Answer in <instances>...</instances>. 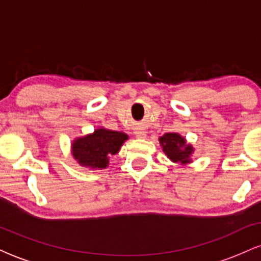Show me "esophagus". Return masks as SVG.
<instances>
[{
  "label": "esophagus",
  "instance_id": "esophagus-1",
  "mask_svg": "<svg viewBox=\"0 0 261 261\" xmlns=\"http://www.w3.org/2000/svg\"><path fill=\"white\" fill-rule=\"evenodd\" d=\"M135 135H136L137 139H145V137H146V131H142V130L135 131Z\"/></svg>",
  "mask_w": 261,
  "mask_h": 261
}]
</instances>
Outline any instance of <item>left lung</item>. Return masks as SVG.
<instances>
[{
    "instance_id": "obj_1",
    "label": "left lung",
    "mask_w": 261,
    "mask_h": 261,
    "mask_svg": "<svg viewBox=\"0 0 261 261\" xmlns=\"http://www.w3.org/2000/svg\"><path fill=\"white\" fill-rule=\"evenodd\" d=\"M160 143L167 157L174 163L188 164L191 162L194 148L190 143H187L181 135L176 133L164 134L160 137Z\"/></svg>"
}]
</instances>
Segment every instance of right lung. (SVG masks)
Returning <instances> with one entry per match:
<instances>
[{"mask_svg": "<svg viewBox=\"0 0 261 261\" xmlns=\"http://www.w3.org/2000/svg\"><path fill=\"white\" fill-rule=\"evenodd\" d=\"M128 139L121 131L97 128L94 133L79 137L72 142V155L81 166L92 169H104L109 166L110 157L120 151Z\"/></svg>", "mask_w": 261, "mask_h": 261, "instance_id": "1", "label": "right lung"}]
</instances>
